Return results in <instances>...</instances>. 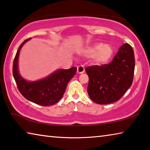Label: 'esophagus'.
<instances>
[{"instance_id": "esophagus-1", "label": "esophagus", "mask_w": 150, "mask_h": 150, "mask_svg": "<svg viewBox=\"0 0 150 150\" xmlns=\"http://www.w3.org/2000/svg\"><path fill=\"white\" fill-rule=\"evenodd\" d=\"M77 73H79V74H81V73H84V71H85L84 67H83V65H79V67H77Z\"/></svg>"}]
</instances>
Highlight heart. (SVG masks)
Here are the masks:
<instances>
[{"instance_id": "1", "label": "heart", "mask_w": 150, "mask_h": 150, "mask_svg": "<svg viewBox=\"0 0 150 150\" xmlns=\"http://www.w3.org/2000/svg\"><path fill=\"white\" fill-rule=\"evenodd\" d=\"M86 55L88 57H95L96 62L99 64L107 63L114 53L112 46L109 44H95L86 48Z\"/></svg>"}]
</instances>
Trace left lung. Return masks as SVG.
I'll return each mask as SVG.
<instances>
[{
    "instance_id": "1",
    "label": "left lung",
    "mask_w": 150,
    "mask_h": 150,
    "mask_svg": "<svg viewBox=\"0 0 150 150\" xmlns=\"http://www.w3.org/2000/svg\"><path fill=\"white\" fill-rule=\"evenodd\" d=\"M135 60L131 45L124 44L108 64L93 65L85 69L88 76V95L93 102L107 105L120 99L131 87Z\"/></svg>"
}]
</instances>
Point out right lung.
Returning <instances> with one entry per match:
<instances>
[{
    "mask_svg": "<svg viewBox=\"0 0 150 150\" xmlns=\"http://www.w3.org/2000/svg\"><path fill=\"white\" fill-rule=\"evenodd\" d=\"M22 43L15 55L12 73L17 87L24 97L31 102L41 106H50L57 103L64 94L67 83L77 72V67L69 69H59L44 79L36 81H27L19 74L18 60L20 51L26 42Z\"/></svg>",
    "mask_w": 150,
    "mask_h": 150,
    "instance_id": "add662e5",
    "label": "right lung"
}]
</instances>
